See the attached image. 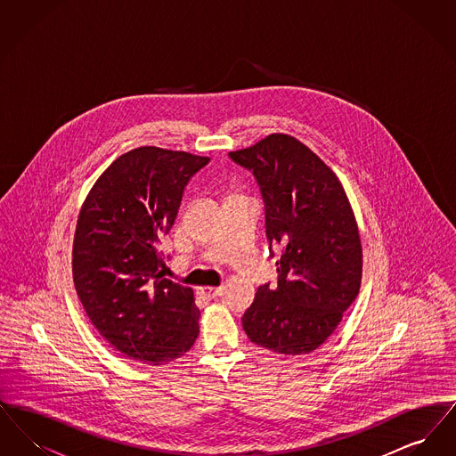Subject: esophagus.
Segmentation results:
<instances>
[{
	"label": "esophagus",
	"mask_w": 456,
	"mask_h": 456,
	"mask_svg": "<svg viewBox=\"0 0 456 456\" xmlns=\"http://www.w3.org/2000/svg\"><path fill=\"white\" fill-rule=\"evenodd\" d=\"M198 294L205 299H216L222 294V287H198Z\"/></svg>",
	"instance_id": "obj_1"
}]
</instances>
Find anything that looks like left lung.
Wrapping results in <instances>:
<instances>
[{
	"label": "left lung",
	"instance_id": "8db88e82",
	"mask_svg": "<svg viewBox=\"0 0 456 456\" xmlns=\"http://www.w3.org/2000/svg\"><path fill=\"white\" fill-rule=\"evenodd\" d=\"M229 155L255 174L266 238L283 248L277 287H258L242 328L260 347L309 354L340 325L361 289L362 244L347 193L316 153L285 133Z\"/></svg>",
	"mask_w": 456,
	"mask_h": 456
}]
</instances>
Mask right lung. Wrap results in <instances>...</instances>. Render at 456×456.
Masks as SVG:
<instances>
[{
    "instance_id": "1",
    "label": "right lung",
    "mask_w": 456,
    "mask_h": 456,
    "mask_svg": "<svg viewBox=\"0 0 456 456\" xmlns=\"http://www.w3.org/2000/svg\"><path fill=\"white\" fill-rule=\"evenodd\" d=\"M208 157L159 147L119 155L80 208L73 282L88 320L109 344L152 366L193 347L200 309L191 287L164 277L169 234L190 177Z\"/></svg>"
}]
</instances>
